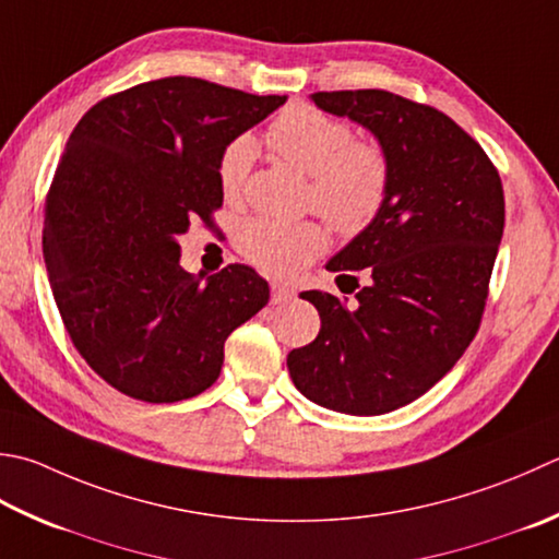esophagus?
I'll use <instances>...</instances> for the list:
<instances>
[{
    "mask_svg": "<svg viewBox=\"0 0 559 559\" xmlns=\"http://www.w3.org/2000/svg\"><path fill=\"white\" fill-rule=\"evenodd\" d=\"M290 298H293V288L290 286H286V283H278V281L271 283V302L273 305L288 302Z\"/></svg>",
    "mask_w": 559,
    "mask_h": 559,
    "instance_id": "esophagus-1",
    "label": "esophagus"
}]
</instances>
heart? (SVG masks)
Masks as SVG:
<instances>
[{
  "instance_id": "obj_1",
  "label": "heart",
  "mask_w": 559,
  "mask_h": 559,
  "mask_svg": "<svg viewBox=\"0 0 559 559\" xmlns=\"http://www.w3.org/2000/svg\"><path fill=\"white\" fill-rule=\"evenodd\" d=\"M269 145L281 159L310 177L308 203L342 235H358L376 221L390 199L392 167L378 142L354 140L342 118L310 104H293L269 126ZM257 140L237 135L217 157V183L233 199L247 183ZM326 245L317 223H283L251 217L237 229V247L257 266L281 276L300 271Z\"/></svg>"
}]
</instances>
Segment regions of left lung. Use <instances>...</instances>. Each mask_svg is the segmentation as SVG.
Segmentation results:
<instances>
[{"instance_id":"8db88e82","label":"left lung","mask_w":559,"mask_h":559,"mask_svg":"<svg viewBox=\"0 0 559 559\" xmlns=\"http://www.w3.org/2000/svg\"><path fill=\"white\" fill-rule=\"evenodd\" d=\"M310 98L378 138L392 183L382 213L326 264L342 276L368 269V286L354 305L300 293L322 326L288 354V370L314 404L376 417L431 390L475 338L504 235V189L485 150L433 106L382 90ZM348 278L344 293H354L358 278Z\"/></svg>"}]
</instances>
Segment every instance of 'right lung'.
I'll return each instance as SVG.
<instances>
[{
    "label": "right lung",
    "instance_id": "1",
    "mask_svg": "<svg viewBox=\"0 0 559 559\" xmlns=\"http://www.w3.org/2000/svg\"><path fill=\"white\" fill-rule=\"evenodd\" d=\"M283 104L164 76L102 98L74 126L46 199L43 259L74 348L123 395H201L227 336L269 302L245 264L205 283L183 271L177 237L191 221L213 227L221 150Z\"/></svg>",
    "mask_w": 559,
    "mask_h": 559
}]
</instances>
